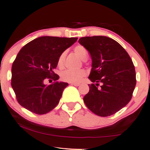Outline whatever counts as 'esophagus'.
Returning <instances> with one entry per match:
<instances>
[{
  "instance_id": "1",
  "label": "esophagus",
  "mask_w": 150,
  "mask_h": 150,
  "mask_svg": "<svg viewBox=\"0 0 150 150\" xmlns=\"http://www.w3.org/2000/svg\"><path fill=\"white\" fill-rule=\"evenodd\" d=\"M71 85L72 86H79L80 84L79 83H71Z\"/></svg>"
}]
</instances>
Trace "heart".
<instances>
[{"mask_svg":"<svg viewBox=\"0 0 150 150\" xmlns=\"http://www.w3.org/2000/svg\"><path fill=\"white\" fill-rule=\"evenodd\" d=\"M75 53L79 57L81 60H85L88 58V52L83 45H78L74 48ZM66 52H63L60 55L58 59V65L60 67L64 66L65 57H66ZM86 72L84 69H79V70H66L61 73V79L65 82L69 83H78L85 77Z\"/></svg>","mask_w":150,"mask_h":150,"instance_id":"heart-1","label":"heart"}]
</instances>
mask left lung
Masks as SVG:
<instances>
[{
	"mask_svg": "<svg viewBox=\"0 0 150 150\" xmlns=\"http://www.w3.org/2000/svg\"><path fill=\"white\" fill-rule=\"evenodd\" d=\"M79 43L91 56L90 90L83 97L88 109L96 115L107 117L123 108L131 100L136 86L133 62L122 46L104 36L80 38ZM98 83L101 88H97Z\"/></svg>",
	"mask_w": 150,
	"mask_h": 150,
	"instance_id": "left-lung-1",
	"label": "left lung"
}]
</instances>
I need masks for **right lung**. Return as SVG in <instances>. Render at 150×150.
<instances>
[{"label":"right lung","instance_id":"add662e5","mask_svg":"<svg viewBox=\"0 0 150 150\" xmlns=\"http://www.w3.org/2000/svg\"><path fill=\"white\" fill-rule=\"evenodd\" d=\"M77 38L41 37L25 45L17 55L11 69V86L19 104L39 115L56 107L69 85L58 81L54 72L60 55L77 41ZM46 79L54 81L45 85Z\"/></svg>","mask_w":150,"mask_h":150}]
</instances>
